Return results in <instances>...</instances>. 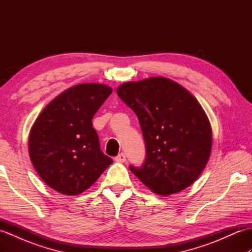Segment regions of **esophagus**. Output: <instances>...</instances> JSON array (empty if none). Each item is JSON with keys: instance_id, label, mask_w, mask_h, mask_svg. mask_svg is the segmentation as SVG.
I'll return each mask as SVG.
<instances>
[{"instance_id": "esophagus-1", "label": "esophagus", "mask_w": 252, "mask_h": 252, "mask_svg": "<svg viewBox=\"0 0 252 252\" xmlns=\"http://www.w3.org/2000/svg\"><path fill=\"white\" fill-rule=\"evenodd\" d=\"M115 160L117 162H125L126 160V154H123V153H121V154H119L118 155V156L115 158Z\"/></svg>"}]
</instances>
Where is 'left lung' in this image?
Returning <instances> with one entry per match:
<instances>
[{
	"instance_id": "1",
	"label": "left lung",
	"mask_w": 252,
	"mask_h": 252,
	"mask_svg": "<svg viewBox=\"0 0 252 252\" xmlns=\"http://www.w3.org/2000/svg\"><path fill=\"white\" fill-rule=\"evenodd\" d=\"M117 94L135 112L146 159L130 170L158 195L185 189L210 157L212 131L206 112L189 91L172 80L152 77L121 84Z\"/></svg>"
}]
</instances>
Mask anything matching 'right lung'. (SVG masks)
<instances>
[{
    "label": "right lung",
    "mask_w": 252,
    "mask_h": 252,
    "mask_svg": "<svg viewBox=\"0 0 252 252\" xmlns=\"http://www.w3.org/2000/svg\"><path fill=\"white\" fill-rule=\"evenodd\" d=\"M112 89L82 83L63 91L42 110L29 134V156L37 174L61 194L92 186L112 163L100 151L92 119Z\"/></svg>",
    "instance_id": "add662e5"
}]
</instances>
